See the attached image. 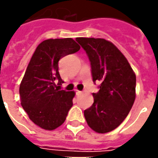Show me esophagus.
Wrapping results in <instances>:
<instances>
[{
    "mask_svg": "<svg viewBox=\"0 0 158 158\" xmlns=\"http://www.w3.org/2000/svg\"><path fill=\"white\" fill-rule=\"evenodd\" d=\"M76 94H77V96H79V95H81V91H80V90H76Z\"/></svg>",
    "mask_w": 158,
    "mask_h": 158,
    "instance_id": "1",
    "label": "esophagus"
}]
</instances>
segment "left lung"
Instances as JSON below:
<instances>
[{"instance_id": "obj_1", "label": "left lung", "mask_w": 158, "mask_h": 158, "mask_svg": "<svg viewBox=\"0 0 158 158\" xmlns=\"http://www.w3.org/2000/svg\"><path fill=\"white\" fill-rule=\"evenodd\" d=\"M91 65L93 81H100L94 102L84 110L88 125L97 133L117 128L128 116L136 98V75L128 60L112 43L102 38L78 37Z\"/></svg>"}]
</instances>
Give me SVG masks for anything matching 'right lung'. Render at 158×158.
<instances>
[{"label": "right lung", "mask_w": 158, "mask_h": 158, "mask_svg": "<svg viewBox=\"0 0 158 158\" xmlns=\"http://www.w3.org/2000/svg\"><path fill=\"white\" fill-rule=\"evenodd\" d=\"M79 49L80 46L72 38L48 39L33 54L19 92L21 104L29 119L42 129L53 131L66 120L75 92L60 90L58 85L63 81L58 62Z\"/></svg>", "instance_id": "add662e5"}]
</instances>
